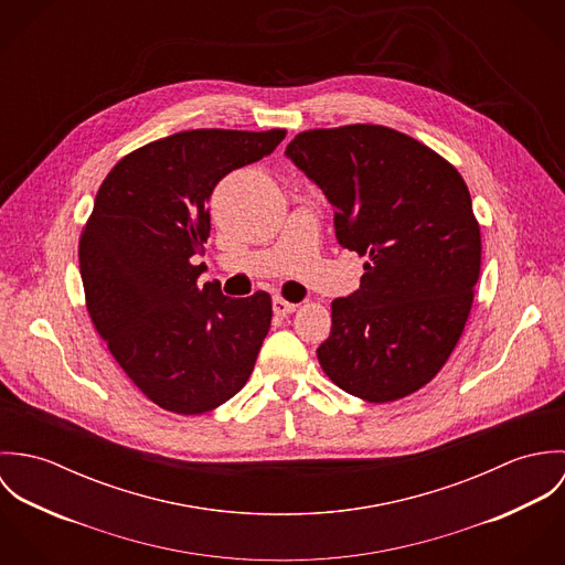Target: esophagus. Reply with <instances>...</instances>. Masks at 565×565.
<instances>
[{"mask_svg": "<svg viewBox=\"0 0 565 565\" xmlns=\"http://www.w3.org/2000/svg\"><path fill=\"white\" fill-rule=\"evenodd\" d=\"M296 309H298V305H294V302H287L285 298H274V313H276L278 318H285V316L294 313Z\"/></svg>", "mask_w": 565, "mask_h": 565, "instance_id": "esophagus-1", "label": "esophagus"}]
</instances>
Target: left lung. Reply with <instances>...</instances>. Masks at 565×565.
I'll return each mask as SVG.
<instances>
[{"label":"left lung","instance_id":"obj_1","mask_svg":"<svg viewBox=\"0 0 565 565\" xmlns=\"http://www.w3.org/2000/svg\"><path fill=\"white\" fill-rule=\"evenodd\" d=\"M285 154L332 204L339 243L365 256L361 289L330 305L323 374L365 403L415 394L446 365L475 302L481 226L466 180L376 124L305 130Z\"/></svg>","mask_w":565,"mask_h":565}]
</instances>
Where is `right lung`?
Here are the masks:
<instances>
[{"mask_svg":"<svg viewBox=\"0 0 565 565\" xmlns=\"http://www.w3.org/2000/svg\"><path fill=\"white\" fill-rule=\"evenodd\" d=\"M287 130L200 128L152 141L117 162L82 228L90 322L128 379L154 404L202 415L247 383L271 323V298L233 300L198 285L215 184L271 154Z\"/></svg>","mask_w":565,"mask_h":565,"instance_id":"obj_1","label":"right lung"}]
</instances>
